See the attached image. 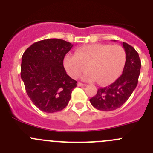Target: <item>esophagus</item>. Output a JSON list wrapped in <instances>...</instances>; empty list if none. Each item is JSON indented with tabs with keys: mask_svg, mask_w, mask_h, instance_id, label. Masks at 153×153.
I'll use <instances>...</instances> for the list:
<instances>
[{
	"mask_svg": "<svg viewBox=\"0 0 153 153\" xmlns=\"http://www.w3.org/2000/svg\"><path fill=\"white\" fill-rule=\"evenodd\" d=\"M77 86H86V84H84V83H77Z\"/></svg>",
	"mask_w": 153,
	"mask_h": 153,
	"instance_id": "obj_1",
	"label": "esophagus"
}]
</instances>
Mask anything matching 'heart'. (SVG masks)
Returning <instances> with one entry per match:
<instances>
[{
  "mask_svg": "<svg viewBox=\"0 0 153 153\" xmlns=\"http://www.w3.org/2000/svg\"><path fill=\"white\" fill-rule=\"evenodd\" d=\"M126 52L120 45L96 44L76 49L75 55L67 54L63 65L72 78L76 79L83 74V79L88 82L97 80L99 84L106 85L115 81L123 70Z\"/></svg>",
  "mask_w": 153,
  "mask_h": 153,
  "instance_id": "obj_1",
  "label": "heart"
}]
</instances>
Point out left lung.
Wrapping results in <instances>:
<instances>
[{
    "mask_svg": "<svg viewBox=\"0 0 153 153\" xmlns=\"http://www.w3.org/2000/svg\"><path fill=\"white\" fill-rule=\"evenodd\" d=\"M126 59L123 74L114 83L103 88L90 100L92 106L102 111H112L122 106L136 89L140 76L141 60L136 50L123 42Z\"/></svg>",
    "mask_w": 153,
    "mask_h": 153,
    "instance_id": "8db88e82",
    "label": "left lung"
}]
</instances>
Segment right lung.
<instances>
[{
	"label": "right lung",
	"instance_id": "add662e5",
	"mask_svg": "<svg viewBox=\"0 0 153 153\" xmlns=\"http://www.w3.org/2000/svg\"><path fill=\"white\" fill-rule=\"evenodd\" d=\"M70 42L47 39L30 46L22 56L21 76L28 97L45 113L60 111L67 106L77 81L63 67L65 55L72 48Z\"/></svg>",
	"mask_w": 153,
	"mask_h": 153
}]
</instances>
